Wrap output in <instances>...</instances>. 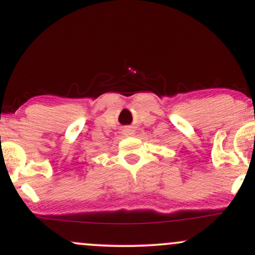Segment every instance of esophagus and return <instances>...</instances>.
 <instances>
[{"label": "esophagus", "instance_id": "1", "mask_svg": "<svg viewBox=\"0 0 255 255\" xmlns=\"http://www.w3.org/2000/svg\"><path fill=\"white\" fill-rule=\"evenodd\" d=\"M122 133H124L125 135H130V134L134 133L133 127H130V126H125V127H122Z\"/></svg>", "mask_w": 255, "mask_h": 255}]
</instances>
